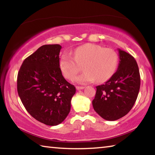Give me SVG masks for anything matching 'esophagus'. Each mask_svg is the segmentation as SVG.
<instances>
[{
  "label": "esophagus",
  "instance_id": "obj_1",
  "mask_svg": "<svg viewBox=\"0 0 155 155\" xmlns=\"http://www.w3.org/2000/svg\"><path fill=\"white\" fill-rule=\"evenodd\" d=\"M76 88H77V90H83V89L85 88V87H83V86H77Z\"/></svg>",
  "mask_w": 155,
  "mask_h": 155
}]
</instances>
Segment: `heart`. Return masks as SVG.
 Returning <instances> with one entry per match:
<instances>
[{
	"mask_svg": "<svg viewBox=\"0 0 155 155\" xmlns=\"http://www.w3.org/2000/svg\"><path fill=\"white\" fill-rule=\"evenodd\" d=\"M74 57L64 53L60 57L59 66L64 77L72 80L83 65L85 72L76 78L81 83L96 81L104 82L111 78L117 68L118 56L114 49L93 44H85L74 51Z\"/></svg>",
	"mask_w": 155,
	"mask_h": 155,
	"instance_id": "b5f03b06",
	"label": "heart"
}]
</instances>
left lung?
Segmentation results:
<instances>
[{"label": "left lung", "mask_w": 155, "mask_h": 155, "mask_svg": "<svg viewBox=\"0 0 155 155\" xmlns=\"http://www.w3.org/2000/svg\"><path fill=\"white\" fill-rule=\"evenodd\" d=\"M118 52L117 70L105 83L97 86L92 101L95 111L109 121L121 118L130 111L140 88V74L135 58L120 49Z\"/></svg>", "instance_id": "left-lung-1"}]
</instances>
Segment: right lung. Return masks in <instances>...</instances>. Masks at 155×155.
I'll list each match as a JSON object with an SVG mask.
<instances>
[{"label": "right lung", "instance_id": "obj_1", "mask_svg": "<svg viewBox=\"0 0 155 155\" xmlns=\"http://www.w3.org/2000/svg\"><path fill=\"white\" fill-rule=\"evenodd\" d=\"M59 44L40 47L25 59L17 78L18 95L31 116L48 126L64 121L76 88L63 77Z\"/></svg>", "mask_w": 155, "mask_h": 155}]
</instances>
